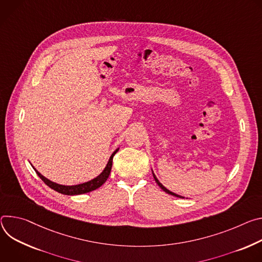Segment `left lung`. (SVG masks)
Returning a JSON list of instances; mask_svg holds the SVG:
<instances>
[{
	"mask_svg": "<svg viewBox=\"0 0 262 262\" xmlns=\"http://www.w3.org/2000/svg\"><path fill=\"white\" fill-rule=\"evenodd\" d=\"M152 172H153V170H152ZM153 177H154V179H155V181H156V183H157V184H158V185H159V187H160V188H161V189H162V190H164V191H165V192H167V193H168V194H171V195H173V196H177V198H182V199H183V198H184V196H181V195H179V194H176V193H173V192H171V191H169V190H168V189H166V188H165V187H164V186H163V185H162V184H161V183H160V182H159V181H158V179H157V178H156V176H155V175H154V172H153Z\"/></svg>",
	"mask_w": 262,
	"mask_h": 262,
	"instance_id": "left-lung-1",
	"label": "left lung"
}]
</instances>
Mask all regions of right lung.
Returning <instances> with one entry per match:
<instances>
[{"mask_svg": "<svg viewBox=\"0 0 262 262\" xmlns=\"http://www.w3.org/2000/svg\"><path fill=\"white\" fill-rule=\"evenodd\" d=\"M118 151H119V149L115 150V151L112 153V155L110 156V159H109V161H108L106 167L104 168V170L100 173V175H99L97 178H95V179H93V180H91V181H89V182H85V183H82V184H78V185L69 186V185H60V184H57V183H55V182L50 181V180L47 179L46 177H43L40 172H38L34 167H33V168L35 169V171H36V173L38 175V177H39L49 187H51L52 189H54V190H56V191H58V192H60V193H62V194H68V195H75V194L86 193V192H90V191H93V190L99 188L100 186H102V185L106 182V180L108 179V177H109V175H110V171H111L113 156L116 154V152H118Z\"/></svg>", "mask_w": 262, "mask_h": 262, "instance_id": "right-lung-1", "label": "right lung"}]
</instances>
